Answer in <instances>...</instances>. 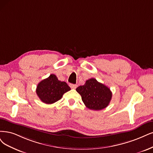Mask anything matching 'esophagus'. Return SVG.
<instances>
[{
  "label": "esophagus",
  "mask_w": 153,
  "mask_h": 153,
  "mask_svg": "<svg viewBox=\"0 0 153 153\" xmlns=\"http://www.w3.org/2000/svg\"><path fill=\"white\" fill-rule=\"evenodd\" d=\"M70 87L72 88V89H76L77 88V85L76 84H70Z\"/></svg>",
  "instance_id": "esophagus-1"
}]
</instances>
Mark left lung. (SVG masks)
Returning a JSON list of instances; mask_svg holds the SVG:
<instances>
[{
  "label": "left lung",
  "mask_w": 153,
  "mask_h": 153,
  "mask_svg": "<svg viewBox=\"0 0 153 153\" xmlns=\"http://www.w3.org/2000/svg\"><path fill=\"white\" fill-rule=\"evenodd\" d=\"M76 91L81 96L83 103L87 108L93 110H101L106 108L112 97L110 89L94 78L87 80L84 85L77 88Z\"/></svg>",
  "instance_id": "obj_1"
}]
</instances>
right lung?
<instances>
[{"mask_svg": "<svg viewBox=\"0 0 153 153\" xmlns=\"http://www.w3.org/2000/svg\"><path fill=\"white\" fill-rule=\"evenodd\" d=\"M71 90L65 82L58 79L55 74L42 80L38 84L36 92L42 102L52 104L60 100L63 94Z\"/></svg>", "mask_w": 153, "mask_h": 153, "instance_id": "1", "label": "right lung"}]
</instances>
